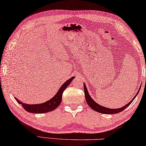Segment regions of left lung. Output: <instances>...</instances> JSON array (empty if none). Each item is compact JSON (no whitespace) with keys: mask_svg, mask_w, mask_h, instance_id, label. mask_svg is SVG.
<instances>
[{"mask_svg":"<svg viewBox=\"0 0 146 146\" xmlns=\"http://www.w3.org/2000/svg\"><path fill=\"white\" fill-rule=\"evenodd\" d=\"M83 85H84V92H85V96L86 102H87V104L89 105L90 108L92 109L93 110H94L95 111L98 112V113H100L109 114H116V113H120V112L123 111L124 109L127 108V107L129 106L131 103L133 102V100H135V98H136V96H137V94H138V92H139L140 89H140H138V91L137 93V94L135 96V97L133 98V100L129 102L127 104H126L125 106L121 107V108H118V109H109V108H107V107H105L104 106H100V105L98 104L96 102H95L94 101V100H93L92 98L90 97V96L89 95V92H88L87 89V87H86V85H85V83L83 84Z\"/></svg>","mask_w":146,"mask_h":146,"instance_id":"8db88e82","label":"left lung"}]
</instances>
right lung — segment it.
Masks as SVG:
<instances>
[{
  "mask_svg": "<svg viewBox=\"0 0 146 146\" xmlns=\"http://www.w3.org/2000/svg\"><path fill=\"white\" fill-rule=\"evenodd\" d=\"M75 77L70 78L69 80H68L66 82H64L63 85H62L60 89H59L58 92L56 93V94L48 101H47L44 103L40 104H26L25 103H23L15 98V99L17 101L19 104L22 105V106L24 109H25L26 111L29 112V113H48V112H50L52 111H54L56 109L59 105H60L61 100H62V95L64 90L66 89V88L68 87L69 84L72 82L73 79H74Z\"/></svg>",
  "mask_w": 146,
  "mask_h": 146,
  "instance_id": "right-lung-1",
  "label": "right lung"
}]
</instances>
